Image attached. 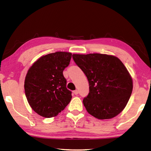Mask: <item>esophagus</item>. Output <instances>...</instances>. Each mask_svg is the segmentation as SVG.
I'll use <instances>...</instances> for the list:
<instances>
[{
    "label": "esophagus",
    "instance_id": "1",
    "mask_svg": "<svg viewBox=\"0 0 151 151\" xmlns=\"http://www.w3.org/2000/svg\"><path fill=\"white\" fill-rule=\"evenodd\" d=\"M73 93L75 94V95H78V90L73 91Z\"/></svg>",
    "mask_w": 151,
    "mask_h": 151
}]
</instances>
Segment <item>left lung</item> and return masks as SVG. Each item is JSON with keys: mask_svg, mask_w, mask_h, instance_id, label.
Wrapping results in <instances>:
<instances>
[{"mask_svg": "<svg viewBox=\"0 0 151 151\" xmlns=\"http://www.w3.org/2000/svg\"><path fill=\"white\" fill-rule=\"evenodd\" d=\"M87 76L89 93L83 100L88 113L99 119H111L124 110L133 89L132 78L116 56L103 54H73Z\"/></svg>", "mask_w": 151, "mask_h": 151, "instance_id": "8db88e82", "label": "left lung"}]
</instances>
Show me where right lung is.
<instances>
[{
    "instance_id": "add662e5",
    "label": "right lung",
    "mask_w": 151,
    "mask_h": 151,
    "mask_svg": "<svg viewBox=\"0 0 151 151\" xmlns=\"http://www.w3.org/2000/svg\"><path fill=\"white\" fill-rule=\"evenodd\" d=\"M71 56L67 52L48 54L28 69L24 80L25 95L32 109L41 116H56L71 100V91L67 89L63 75Z\"/></svg>"
}]
</instances>
